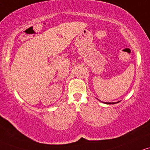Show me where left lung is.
<instances>
[{
    "instance_id": "8db88e82",
    "label": "left lung",
    "mask_w": 150,
    "mask_h": 150,
    "mask_svg": "<svg viewBox=\"0 0 150 150\" xmlns=\"http://www.w3.org/2000/svg\"><path fill=\"white\" fill-rule=\"evenodd\" d=\"M106 103V104H112H112H115V103Z\"/></svg>"
}]
</instances>
